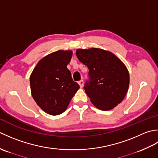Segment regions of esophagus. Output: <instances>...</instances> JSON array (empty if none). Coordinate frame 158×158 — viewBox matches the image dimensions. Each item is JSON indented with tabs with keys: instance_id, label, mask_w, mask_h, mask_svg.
<instances>
[{
	"instance_id": "34e87169",
	"label": "esophagus",
	"mask_w": 158,
	"mask_h": 158,
	"mask_svg": "<svg viewBox=\"0 0 158 158\" xmlns=\"http://www.w3.org/2000/svg\"><path fill=\"white\" fill-rule=\"evenodd\" d=\"M78 83H79V85H80V87L82 88L83 85V80H81V81H78Z\"/></svg>"
}]
</instances>
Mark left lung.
Masks as SVG:
<instances>
[{
	"mask_svg": "<svg viewBox=\"0 0 158 158\" xmlns=\"http://www.w3.org/2000/svg\"><path fill=\"white\" fill-rule=\"evenodd\" d=\"M76 56L89 69L84 89L97 109L109 110L122 102L130 76L124 64L112 53L98 48L79 49Z\"/></svg>",
	"mask_w": 158,
	"mask_h": 158,
	"instance_id": "left-lung-1",
	"label": "left lung"
}]
</instances>
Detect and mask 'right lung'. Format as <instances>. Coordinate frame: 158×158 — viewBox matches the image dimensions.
<instances>
[{
	"mask_svg": "<svg viewBox=\"0 0 158 158\" xmlns=\"http://www.w3.org/2000/svg\"><path fill=\"white\" fill-rule=\"evenodd\" d=\"M72 51L59 50L38 62L30 77L31 94L38 106L52 115L65 111L79 85L67 69Z\"/></svg>",
	"mask_w": 158,
	"mask_h": 158,
	"instance_id": "right-lung-1",
	"label": "right lung"
}]
</instances>
